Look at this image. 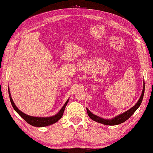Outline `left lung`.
Returning a JSON list of instances; mask_svg holds the SVG:
<instances>
[{
  "mask_svg": "<svg viewBox=\"0 0 153 153\" xmlns=\"http://www.w3.org/2000/svg\"><path fill=\"white\" fill-rule=\"evenodd\" d=\"M143 83H144V84H143L142 94L140 95V97L139 100V101H137V103H136L135 105L133 106L132 108H131L130 109L127 111H125V113H122V114L115 117H114L112 119H109V120H108V119H105L103 118H101L98 116H96L95 115H94L92 113H91L88 109H87V112H88L89 117L92 119V120L100 123L106 125H116L121 124L122 123L126 121L127 119L129 118L134 112H135V111L139 108V107L140 105V104L142 103L143 96H144V93H145V81L144 82H143Z\"/></svg>",
  "mask_w": 153,
  "mask_h": 153,
  "instance_id": "1",
  "label": "left lung"
}]
</instances>
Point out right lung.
Here are the masks:
<instances>
[{"mask_svg": "<svg viewBox=\"0 0 153 153\" xmlns=\"http://www.w3.org/2000/svg\"><path fill=\"white\" fill-rule=\"evenodd\" d=\"M8 94H9V96H10V100L11 104L12 105H13L14 109L16 111L19 113L21 117L25 119V120L28 123V124L31 125L34 127H38L48 126V125L55 123L58 121L59 119H60L63 115V113H64L65 106L67 105V104L68 103V100H67V101L64 104V105L62 107V108L60 109V111H59L54 116L50 117H36L27 115L26 114H25V113H24L23 112H22L21 111H20L19 109H18L17 107L15 105L14 103L13 102V99H12L10 96V91L9 90H8Z\"/></svg>", "mask_w": 153, "mask_h": 153, "instance_id": "obj_1", "label": "right lung"}]
</instances>
